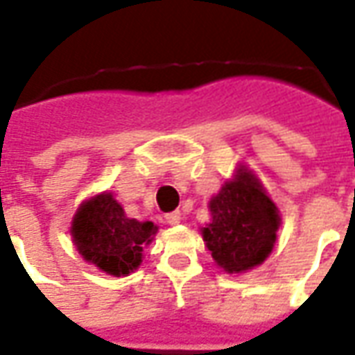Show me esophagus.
<instances>
[{
  "mask_svg": "<svg viewBox=\"0 0 355 355\" xmlns=\"http://www.w3.org/2000/svg\"><path fill=\"white\" fill-rule=\"evenodd\" d=\"M166 222L170 223V225H178V223L182 222V212H180V210H175V212L166 214Z\"/></svg>",
  "mask_w": 355,
  "mask_h": 355,
  "instance_id": "34e87169",
  "label": "esophagus"
}]
</instances>
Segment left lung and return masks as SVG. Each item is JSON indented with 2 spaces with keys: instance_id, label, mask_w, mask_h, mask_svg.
Returning <instances> with one entry per match:
<instances>
[{
  "instance_id": "8db88e82",
  "label": "left lung",
  "mask_w": 355,
  "mask_h": 355,
  "mask_svg": "<svg viewBox=\"0 0 355 355\" xmlns=\"http://www.w3.org/2000/svg\"><path fill=\"white\" fill-rule=\"evenodd\" d=\"M208 208L212 220L200 231L223 271L252 270L270 256L281 218L275 202L252 172L239 168L235 178L210 198Z\"/></svg>"
}]
</instances>
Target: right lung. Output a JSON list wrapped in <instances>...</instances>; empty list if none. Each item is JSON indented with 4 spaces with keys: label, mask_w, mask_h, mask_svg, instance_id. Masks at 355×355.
I'll list each match as a JSON object with an SVG mask.
<instances>
[{
    "label": "right lung",
    "mask_w": 355,
    "mask_h": 355,
    "mask_svg": "<svg viewBox=\"0 0 355 355\" xmlns=\"http://www.w3.org/2000/svg\"><path fill=\"white\" fill-rule=\"evenodd\" d=\"M158 227L153 222L128 218L110 193L85 200L72 220V241L84 260L101 271L120 277L139 268L143 246L149 245Z\"/></svg>",
    "instance_id": "add662e5"
}]
</instances>
